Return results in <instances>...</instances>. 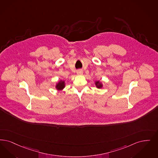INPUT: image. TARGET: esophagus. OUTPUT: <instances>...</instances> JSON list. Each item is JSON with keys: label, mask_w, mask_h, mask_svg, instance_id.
<instances>
[{"label": "esophagus", "mask_w": 158, "mask_h": 158, "mask_svg": "<svg viewBox=\"0 0 158 158\" xmlns=\"http://www.w3.org/2000/svg\"><path fill=\"white\" fill-rule=\"evenodd\" d=\"M83 71H82V70H78L77 71V75H83Z\"/></svg>", "instance_id": "obj_1"}]
</instances>
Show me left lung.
<instances>
[{
    "label": "left lung",
    "instance_id": "1",
    "mask_svg": "<svg viewBox=\"0 0 158 158\" xmlns=\"http://www.w3.org/2000/svg\"><path fill=\"white\" fill-rule=\"evenodd\" d=\"M95 86L97 88L101 89L103 87V84L101 81H96L95 82Z\"/></svg>",
    "mask_w": 158,
    "mask_h": 158
}]
</instances>
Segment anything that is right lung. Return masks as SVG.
Returning a JSON list of instances; mask_svg holds the SVG:
<instances>
[{
	"mask_svg": "<svg viewBox=\"0 0 158 158\" xmlns=\"http://www.w3.org/2000/svg\"><path fill=\"white\" fill-rule=\"evenodd\" d=\"M65 85H66V82L64 81L59 80L56 83L55 88L57 90H62L63 89L65 88Z\"/></svg>",
	"mask_w": 158,
	"mask_h": 158,
	"instance_id": "obj_1",
	"label": "right lung"
}]
</instances>
